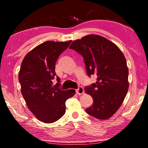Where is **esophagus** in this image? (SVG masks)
Returning <instances> with one entry per match:
<instances>
[{
  "instance_id": "obj_1",
  "label": "esophagus",
  "mask_w": 148,
  "mask_h": 148,
  "mask_svg": "<svg viewBox=\"0 0 148 148\" xmlns=\"http://www.w3.org/2000/svg\"><path fill=\"white\" fill-rule=\"evenodd\" d=\"M76 94L79 95H82L84 92V89L82 87H79L76 90Z\"/></svg>"
}]
</instances>
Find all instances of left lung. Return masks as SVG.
<instances>
[{
  "mask_svg": "<svg viewBox=\"0 0 148 148\" xmlns=\"http://www.w3.org/2000/svg\"><path fill=\"white\" fill-rule=\"evenodd\" d=\"M69 48L83 57L88 76H97L96 83L84 88L93 99L86 112L99 119L110 118L128 91L129 69L124 55L113 42L95 34L74 41Z\"/></svg>",
  "mask_w": 148,
  "mask_h": 148,
  "instance_id": "1",
  "label": "left lung"
}]
</instances>
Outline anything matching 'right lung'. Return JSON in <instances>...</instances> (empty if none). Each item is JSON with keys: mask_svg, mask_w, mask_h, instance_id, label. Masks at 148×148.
<instances>
[{"mask_svg": "<svg viewBox=\"0 0 148 148\" xmlns=\"http://www.w3.org/2000/svg\"><path fill=\"white\" fill-rule=\"evenodd\" d=\"M71 42H45L29 52L22 61L19 73L21 93L29 109L42 122L51 123L61 118L66 111L65 102L75 94L74 89H61L58 76L57 83L52 85L57 60Z\"/></svg>", "mask_w": 148, "mask_h": 148, "instance_id": "right-lung-1", "label": "right lung"}]
</instances>
